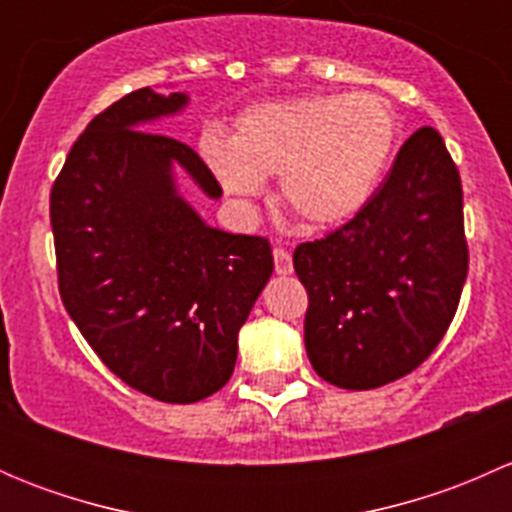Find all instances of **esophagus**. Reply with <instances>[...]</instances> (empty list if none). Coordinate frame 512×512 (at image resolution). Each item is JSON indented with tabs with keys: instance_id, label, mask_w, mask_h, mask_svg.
<instances>
[{
	"instance_id": "esophagus-1",
	"label": "esophagus",
	"mask_w": 512,
	"mask_h": 512,
	"mask_svg": "<svg viewBox=\"0 0 512 512\" xmlns=\"http://www.w3.org/2000/svg\"><path fill=\"white\" fill-rule=\"evenodd\" d=\"M272 257H275L277 275H292V255H289L285 247H275V250H272Z\"/></svg>"
}]
</instances>
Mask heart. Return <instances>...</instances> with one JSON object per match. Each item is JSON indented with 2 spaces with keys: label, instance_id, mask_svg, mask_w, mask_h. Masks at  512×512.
<instances>
[{
  "label": "heart",
  "instance_id": "b5f03b06",
  "mask_svg": "<svg viewBox=\"0 0 512 512\" xmlns=\"http://www.w3.org/2000/svg\"><path fill=\"white\" fill-rule=\"evenodd\" d=\"M401 123L386 96L304 94L245 108L232 138L208 133L200 153L232 198L250 200L280 173L282 203L302 223L356 218L384 183Z\"/></svg>",
  "mask_w": 512,
  "mask_h": 512
}]
</instances>
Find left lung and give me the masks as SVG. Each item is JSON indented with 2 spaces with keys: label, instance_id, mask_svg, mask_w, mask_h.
Instances as JSON below:
<instances>
[{
  "label": "left lung",
  "instance_id": "obj_1",
  "mask_svg": "<svg viewBox=\"0 0 512 512\" xmlns=\"http://www.w3.org/2000/svg\"><path fill=\"white\" fill-rule=\"evenodd\" d=\"M294 272L309 294L304 347L324 381L366 391L423 364L468 275L461 175L443 138L418 128L356 218L294 250Z\"/></svg>",
  "mask_w": 512,
  "mask_h": 512
}]
</instances>
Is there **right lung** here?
<instances>
[{"label":"right lung","mask_w":512,"mask_h":512,"mask_svg":"<svg viewBox=\"0 0 512 512\" xmlns=\"http://www.w3.org/2000/svg\"><path fill=\"white\" fill-rule=\"evenodd\" d=\"M185 103L146 86L98 113L71 146L49 208L66 312L118 379L165 404L223 389L237 332L275 270L265 237L205 225L180 198L173 168L208 198L223 195L203 158L138 131Z\"/></svg>","instance_id":"right-lung-1"}]
</instances>
